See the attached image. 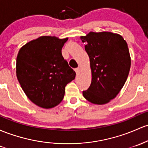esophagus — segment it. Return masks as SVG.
<instances>
[{
    "mask_svg": "<svg viewBox=\"0 0 148 148\" xmlns=\"http://www.w3.org/2000/svg\"><path fill=\"white\" fill-rule=\"evenodd\" d=\"M79 70H80V68H79V67L76 68V69H75V71H76V73H77V74H78V73L79 72Z\"/></svg>",
    "mask_w": 148,
    "mask_h": 148,
    "instance_id": "34e87169",
    "label": "esophagus"
}]
</instances>
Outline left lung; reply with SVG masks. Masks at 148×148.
<instances>
[{"instance_id": "8db88e82", "label": "left lung", "mask_w": 148, "mask_h": 148, "mask_svg": "<svg viewBox=\"0 0 148 148\" xmlns=\"http://www.w3.org/2000/svg\"><path fill=\"white\" fill-rule=\"evenodd\" d=\"M86 43L90 58L92 81L83 91L90 103L103 105L112 100L124 86L131 67L127 43L121 36L111 32H90L81 37Z\"/></svg>"}]
</instances>
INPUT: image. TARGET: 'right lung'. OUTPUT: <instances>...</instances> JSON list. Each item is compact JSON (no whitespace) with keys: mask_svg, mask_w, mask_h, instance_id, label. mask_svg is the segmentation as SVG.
<instances>
[{"mask_svg":"<svg viewBox=\"0 0 148 148\" xmlns=\"http://www.w3.org/2000/svg\"><path fill=\"white\" fill-rule=\"evenodd\" d=\"M67 39L40 36L22 47L17 55V79L29 100L40 108L60 103L66 84L75 78V71L62 55Z\"/></svg>","mask_w":148,"mask_h":148,"instance_id":"obj_1","label":"right lung"}]
</instances>
